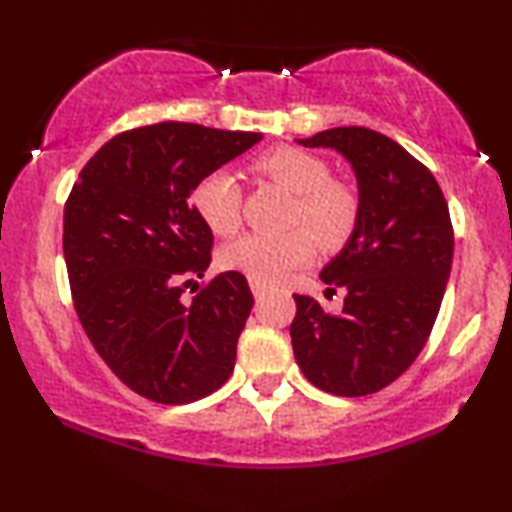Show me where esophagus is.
I'll use <instances>...</instances> for the list:
<instances>
[{
  "mask_svg": "<svg viewBox=\"0 0 512 512\" xmlns=\"http://www.w3.org/2000/svg\"><path fill=\"white\" fill-rule=\"evenodd\" d=\"M250 288H252V295H255V298H262L264 286H260V283H255V281H250Z\"/></svg>",
  "mask_w": 512,
  "mask_h": 512,
  "instance_id": "obj_1",
  "label": "esophagus"
}]
</instances>
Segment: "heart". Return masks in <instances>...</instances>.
<instances>
[{"label":"heart","mask_w":512,"mask_h":512,"mask_svg":"<svg viewBox=\"0 0 512 512\" xmlns=\"http://www.w3.org/2000/svg\"><path fill=\"white\" fill-rule=\"evenodd\" d=\"M252 171L295 193L288 224L303 229L248 233L233 240L219 252L221 269L248 276L260 286H274L312 260L315 240L322 250H336L353 236L360 202L348 183L331 178L329 164L322 157L300 147L279 145L257 157ZM190 200L202 224L217 236H231L240 226L243 190L231 171H209L195 183Z\"/></svg>","instance_id":"obj_1"}]
</instances>
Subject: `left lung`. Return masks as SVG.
Listing matches in <instances>:
<instances>
[{"mask_svg":"<svg viewBox=\"0 0 512 512\" xmlns=\"http://www.w3.org/2000/svg\"><path fill=\"white\" fill-rule=\"evenodd\" d=\"M334 147L353 164L360 217L353 236L322 269L326 291H346L326 315L293 295V353L310 384L334 396H369L396 381L427 343L453 262V224L439 183L396 140L362 126L298 140Z\"/></svg>","mask_w":512,"mask_h":512,"instance_id":"obj_1","label":"left lung"}]
</instances>
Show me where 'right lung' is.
Masks as SVG:
<instances>
[{
	"label": "right lung",
	"mask_w": 512,
	"mask_h": 512,
	"mask_svg": "<svg viewBox=\"0 0 512 512\" xmlns=\"http://www.w3.org/2000/svg\"><path fill=\"white\" fill-rule=\"evenodd\" d=\"M262 133L164 121L114 135L80 171L64 207L76 315L128 389L186 405L226 384L252 310L248 279L224 272L183 300L212 262L195 183Z\"/></svg>",
	"instance_id": "1"
}]
</instances>
